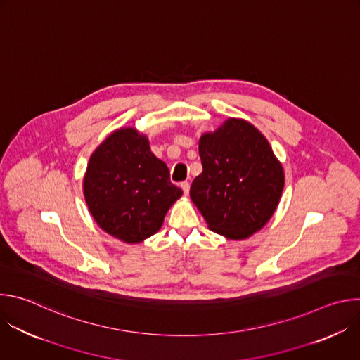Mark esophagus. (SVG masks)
<instances>
[{
	"label": "esophagus",
	"mask_w": 360,
	"mask_h": 360,
	"mask_svg": "<svg viewBox=\"0 0 360 360\" xmlns=\"http://www.w3.org/2000/svg\"><path fill=\"white\" fill-rule=\"evenodd\" d=\"M181 188H182L184 193H185V195H188V193H189V188H191V185H189V182H188V181H185V182H182V184H181Z\"/></svg>",
	"instance_id": "34e87169"
}]
</instances>
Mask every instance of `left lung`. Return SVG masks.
I'll list each match as a JSON object with an SVG mask.
<instances>
[{"instance_id": "8db88e82", "label": "left lung", "mask_w": 360, "mask_h": 360, "mask_svg": "<svg viewBox=\"0 0 360 360\" xmlns=\"http://www.w3.org/2000/svg\"><path fill=\"white\" fill-rule=\"evenodd\" d=\"M202 174L191 185V199L211 231L229 239L258 232L274 215L283 169L266 138L252 124L231 118L199 139Z\"/></svg>"}]
</instances>
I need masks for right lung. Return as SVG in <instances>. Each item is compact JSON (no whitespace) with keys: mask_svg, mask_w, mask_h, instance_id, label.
Returning <instances> with one entry per match:
<instances>
[{"mask_svg":"<svg viewBox=\"0 0 360 360\" xmlns=\"http://www.w3.org/2000/svg\"><path fill=\"white\" fill-rule=\"evenodd\" d=\"M84 195L102 229L127 243H138L160 231L182 189L171 182L167 164L150 152L146 136L124 128L91 155Z\"/></svg>","mask_w":360,"mask_h":360,"instance_id":"right-lung-1","label":"right lung"}]
</instances>
